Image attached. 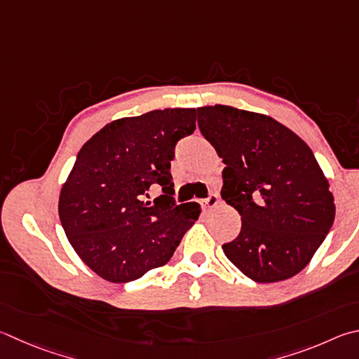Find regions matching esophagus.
Masks as SVG:
<instances>
[{
    "label": "esophagus",
    "instance_id": "esophagus-1",
    "mask_svg": "<svg viewBox=\"0 0 359 359\" xmlns=\"http://www.w3.org/2000/svg\"><path fill=\"white\" fill-rule=\"evenodd\" d=\"M218 194L217 193H212L210 196L208 198H205L204 201H202V204H204V207H208V208H212V207H217V204H218Z\"/></svg>",
    "mask_w": 359,
    "mask_h": 359
}]
</instances>
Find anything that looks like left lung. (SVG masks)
<instances>
[{"label":"left lung","instance_id":"1","mask_svg":"<svg viewBox=\"0 0 359 359\" xmlns=\"http://www.w3.org/2000/svg\"><path fill=\"white\" fill-rule=\"evenodd\" d=\"M204 138L223 158L221 198L242 217L226 257L256 283L295 276L334 221V198L309 146L270 116L198 108Z\"/></svg>","mask_w":359,"mask_h":359}]
</instances>
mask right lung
<instances>
[{"label":"right lung","mask_w":359,"mask_h":359,"mask_svg":"<svg viewBox=\"0 0 359 359\" xmlns=\"http://www.w3.org/2000/svg\"><path fill=\"white\" fill-rule=\"evenodd\" d=\"M196 130V109H155L122 117L76 155L60 194V219L75 252L109 283H130L172 257L199 218L198 202L175 204L171 161ZM162 191L154 202L148 191Z\"/></svg>","instance_id":"1"}]
</instances>
